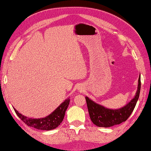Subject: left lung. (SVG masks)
Wrapping results in <instances>:
<instances>
[{"label": "left lung", "mask_w": 151, "mask_h": 151, "mask_svg": "<svg viewBox=\"0 0 151 151\" xmlns=\"http://www.w3.org/2000/svg\"><path fill=\"white\" fill-rule=\"evenodd\" d=\"M141 90V76L138 80V88L134 98L123 107L111 109L93 102L86 97L88 109L91 121L98 127H109L125 122L131 115L136 106Z\"/></svg>", "instance_id": "obj_1"}]
</instances>
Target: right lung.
Returning a JSON list of instances; mask_svg holds the SVG:
<instances>
[{"label":"right lung","mask_w":151,"mask_h":151,"mask_svg":"<svg viewBox=\"0 0 151 151\" xmlns=\"http://www.w3.org/2000/svg\"><path fill=\"white\" fill-rule=\"evenodd\" d=\"M69 104L70 99H66L51 114L45 118H28L19 113L14 108V109L19 118L28 126L35 127L36 129H41V130H51V129L56 128L62 123Z\"/></svg>","instance_id":"1"}]
</instances>
